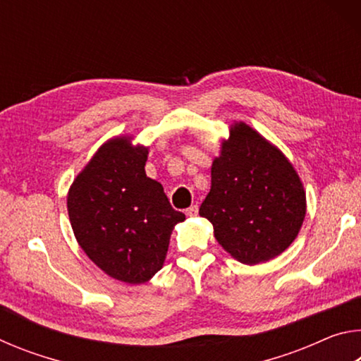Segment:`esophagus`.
Segmentation results:
<instances>
[{"instance_id":"1","label":"esophagus","mask_w":361,"mask_h":361,"mask_svg":"<svg viewBox=\"0 0 361 361\" xmlns=\"http://www.w3.org/2000/svg\"><path fill=\"white\" fill-rule=\"evenodd\" d=\"M199 213V205L197 204H194V205H191L189 207V209L186 210V215L188 216H195Z\"/></svg>"}]
</instances>
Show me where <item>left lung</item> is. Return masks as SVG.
Here are the masks:
<instances>
[{
  "instance_id": "8db88e82",
  "label": "left lung",
  "mask_w": 361,
  "mask_h": 361,
  "mask_svg": "<svg viewBox=\"0 0 361 361\" xmlns=\"http://www.w3.org/2000/svg\"><path fill=\"white\" fill-rule=\"evenodd\" d=\"M199 213L226 252L243 264H258L296 239L305 192L282 152L240 122L213 161L212 189Z\"/></svg>"
}]
</instances>
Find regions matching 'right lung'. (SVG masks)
Segmentation results:
<instances>
[{
	"mask_svg": "<svg viewBox=\"0 0 361 361\" xmlns=\"http://www.w3.org/2000/svg\"><path fill=\"white\" fill-rule=\"evenodd\" d=\"M148 149L114 138L97 151L68 192L73 232L109 277L145 283L166 259L173 226L185 213L170 205L161 183L145 173Z\"/></svg>",
	"mask_w": 361,
	"mask_h": 361,
	"instance_id": "right-lung-1",
	"label": "right lung"
}]
</instances>
